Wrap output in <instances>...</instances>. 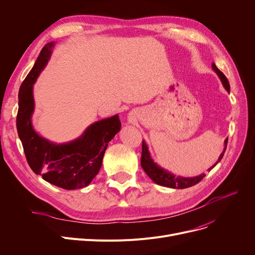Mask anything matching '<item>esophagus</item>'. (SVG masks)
Wrapping results in <instances>:
<instances>
[{"label":"esophagus","instance_id":"1","mask_svg":"<svg viewBox=\"0 0 255 255\" xmlns=\"http://www.w3.org/2000/svg\"><path fill=\"white\" fill-rule=\"evenodd\" d=\"M128 121H129L130 123H132L133 122V118L132 117H128Z\"/></svg>","mask_w":255,"mask_h":255}]
</instances>
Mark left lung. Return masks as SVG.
<instances>
[{
	"label": "left lung",
	"instance_id": "left-lung-1",
	"mask_svg": "<svg viewBox=\"0 0 255 255\" xmlns=\"http://www.w3.org/2000/svg\"><path fill=\"white\" fill-rule=\"evenodd\" d=\"M214 71H215L218 76L220 77L221 82L223 87L225 88V90L227 92H230V83L227 80L226 76L217 68L216 65L213 63L212 65ZM227 139L226 138L224 141V150L221 153V155L219 156L218 160L216 161V163L214 164L212 167L209 168V170H211L214 166H215L220 160L222 159L224 152L226 150V145H227ZM159 158V157H158ZM160 159V158H159ZM162 161V160H161ZM140 164L141 167L143 168L144 172L148 175L156 184L160 185V186H165V187H169V188H177V189H184V188H188V187L194 186L197 183H199L205 178V173H200L198 176L195 177H183L180 175H176L169 170H167V168H165V162L161 163V161H157V160L154 159V157L151 155L149 146L148 144L145 143L144 140H142V149H141V158H140Z\"/></svg>",
	"mask_w": 255,
	"mask_h": 255
}]
</instances>
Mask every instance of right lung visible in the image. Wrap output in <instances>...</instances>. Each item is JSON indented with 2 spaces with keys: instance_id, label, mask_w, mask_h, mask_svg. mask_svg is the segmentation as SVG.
Listing matches in <instances>:
<instances>
[{
  "instance_id": "add662e5",
  "label": "right lung",
  "mask_w": 255,
  "mask_h": 255,
  "mask_svg": "<svg viewBox=\"0 0 255 255\" xmlns=\"http://www.w3.org/2000/svg\"><path fill=\"white\" fill-rule=\"evenodd\" d=\"M53 43L40 52L18 93L16 128L23 152L32 170L46 182L66 190L87 187L96 177L109 142L121 129L119 116L92 124L77 139L57 144L37 134L31 122L34 111L33 85L44 68Z\"/></svg>"
}]
</instances>
